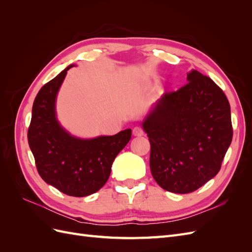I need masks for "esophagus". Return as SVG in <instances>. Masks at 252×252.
Listing matches in <instances>:
<instances>
[{
  "mask_svg": "<svg viewBox=\"0 0 252 252\" xmlns=\"http://www.w3.org/2000/svg\"><path fill=\"white\" fill-rule=\"evenodd\" d=\"M132 133H133V135H135V136H141V135L144 134V130H143L142 127L135 126V127L132 129Z\"/></svg>",
  "mask_w": 252,
  "mask_h": 252,
  "instance_id": "1",
  "label": "esophagus"
}]
</instances>
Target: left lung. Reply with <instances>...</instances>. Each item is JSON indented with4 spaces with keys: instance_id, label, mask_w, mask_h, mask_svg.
<instances>
[{
    "instance_id": "8db88e82",
    "label": "left lung",
    "mask_w": 252,
    "mask_h": 252,
    "mask_svg": "<svg viewBox=\"0 0 252 252\" xmlns=\"http://www.w3.org/2000/svg\"><path fill=\"white\" fill-rule=\"evenodd\" d=\"M144 121L150 170L167 191L189 193L216 177L232 140L230 105L209 77L192 70Z\"/></svg>"
}]
</instances>
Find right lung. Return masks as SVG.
<instances>
[{
    "label": "right lung",
    "instance_id": "obj_1",
    "mask_svg": "<svg viewBox=\"0 0 252 252\" xmlns=\"http://www.w3.org/2000/svg\"><path fill=\"white\" fill-rule=\"evenodd\" d=\"M71 67L65 68L37 93L27 136L41 178L67 195L86 196L98 191L107 182L114 158L131 138V129L111 136L81 140L60 126L56 97Z\"/></svg>",
    "mask_w": 252,
    "mask_h": 252
}]
</instances>
